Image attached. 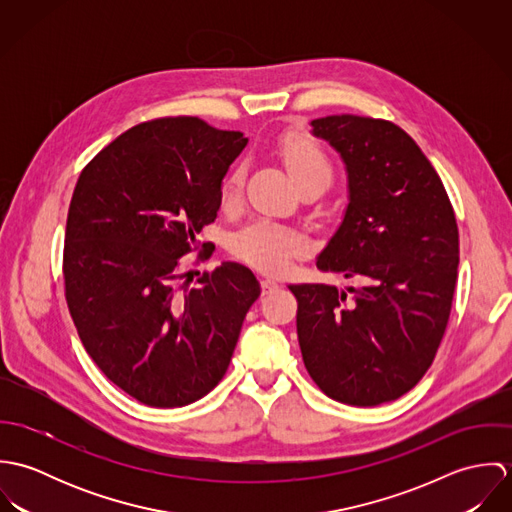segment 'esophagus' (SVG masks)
Returning <instances> with one entry per match:
<instances>
[{"label":"esophagus","mask_w":512,"mask_h":512,"mask_svg":"<svg viewBox=\"0 0 512 512\" xmlns=\"http://www.w3.org/2000/svg\"><path fill=\"white\" fill-rule=\"evenodd\" d=\"M280 288V282L276 278H264L262 280V293H272Z\"/></svg>","instance_id":"obj_1"}]
</instances>
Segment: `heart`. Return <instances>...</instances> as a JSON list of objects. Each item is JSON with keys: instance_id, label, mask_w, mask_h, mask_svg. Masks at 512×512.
<instances>
[{"instance_id": "b5f03b06", "label": "heart", "mask_w": 512, "mask_h": 512, "mask_svg": "<svg viewBox=\"0 0 512 512\" xmlns=\"http://www.w3.org/2000/svg\"><path fill=\"white\" fill-rule=\"evenodd\" d=\"M280 157L286 165L293 183L305 189H325L333 177V163L325 149L307 136H288L280 146ZM244 187V169L234 167L222 183L220 203L226 209L238 205ZM307 242L301 234L282 228L278 224L258 220L242 228L232 242L236 256L262 270H284L290 266L293 256L305 250Z\"/></svg>"}]
</instances>
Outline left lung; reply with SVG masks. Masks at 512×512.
Returning <instances> with one entry per match:
<instances>
[{
    "instance_id": "obj_1",
    "label": "left lung",
    "mask_w": 512,
    "mask_h": 512,
    "mask_svg": "<svg viewBox=\"0 0 512 512\" xmlns=\"http://www.w3.org/2000/svg\"><path fill=\"white\" fill-rule=\"evenodd\" d=\"M311 126L349 179L345 217L317 268L363 286H290L299 349L329 398L378 406L412 390L436 359L457 280V222L436 169L396 124L341 114Z\"/></svg>"
}]
</instances>
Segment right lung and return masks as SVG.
I'll list each match as a JSON object with an SVG mask.
<instances>
[{
	"mask_svg": "<svg viewBox=\"0 0 512 512\" xmlns=\"http://www.w3.org/2000/svg\"><path fill=\"white\" fill-rule=\"evenodd\" d=\"M246 144L195 116L157 118L118 136L76 181L63 254L74 327L106 378L147 406L209 394L260 295L238 262L191 288L179 270L199 246L211 256L197 234L217 219L222 177Z\"/></svg>",
	"mask_w": 512,
	"mask_h": 512,
	"instance_id": "1",
	"label": "right lung"
}]
</instances>
